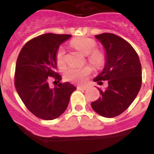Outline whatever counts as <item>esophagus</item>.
Masks as SVG:
<instances>
[{"label":"esophagus","instance_id":"34e87169","mask_svg":"<svg viewBox=\"0 0 154 154\" xmlns=\"http://www.w3.org/2000/svg\"><path fill=\"white\" fill-rule=\"evenodd\" d=\"M77 88H78L79 90H83V91H84V90L88 89V87L87 86H78L77 87Z\"/></svg>","mask_w":154,"mask_h":154}]
</instances>
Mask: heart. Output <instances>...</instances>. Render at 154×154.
Wrapping results in <instances>:
<instances>
[{"label":"heart","mask_w":154,"mask_h":154,"mask_svg":"<svg viewBox=\"0 0 154 154\" xmlns=\"http://www.w3.org/2000/svg\"><path fill=\"white\" fill-rule=\"evenodd\" d=\"M71 46L85 56H88V60L94 67L99 68L105 63V56L99 50H96V43L87 37H79L72 39ZM56 63L59 66H63L66 63V50L64 47L60 46L56 54ZM91 69L88 66L77 68L74 66L67 68L64 72L65 78L69 81L77 83H83L86 81L91 74Z\"/></svg>","instance_id":"obj_1"}]
</instances>
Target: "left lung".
Listing matches in <instances>:
<instances>
[{"label": "left lung", "instance_id": "1", "mask_svg": "<svg viewBox=\"0 0 154 154\" xmlns=\"http://www.w3.org/2000/svg\"><path fill=\"white\" fill-rule=\"evenodd\" d=\"M95 38L105 50L104 69L94 79L99 85L107 81L108 87L100 91L101 97L91 102L98 115L114 118L123 113L139 92L142 83L141 65L131 45L113 33H101Z\"/></svg>", "mask_w": 154, "mask_h": 154}]
</instances>
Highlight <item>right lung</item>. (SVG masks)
Wrapping results in <instances>:
<instances>
[{"label": "right lung", "mask_w": 154, "mask_h": 154, "mask_svg": "<svg viewBox=\"0 0 154 154\" xmlns=\"http://www.w3.org/2000/svg\"><path fill=\"white\" fill-rule=\"evenodd\" d=\"M71 36L40 35L28 41L20 52L15 69V88L26 108L37 118H59L67 108L70 95L76 89L69 82H60L54 88L49 85V77L61 80V75L56 71V54L60 45Z\"/></svg>", "instance_id": "obj_1"}]
</instances>
